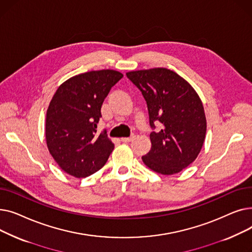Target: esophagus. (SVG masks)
Here are the masks:
<instances>
[{
	"label": "esophagus",
	"mask_w": 252,
	"mask_h": 252,
	"mask_svg": "<svg viewBox=\"0 0 252 252\" xmlns=\"http://www.w3.org/2000/svg\"><path fill=\"white\" fill-rule=\"evenodd\" d=\"M134 139H135V136H130V137H128V138H122L121 140H122V142L127 143V142H131Z\"/></svg>",
	"instance_id": "34e87169"
}]
</instances>
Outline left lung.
I'll return each instance as SVG.
<instances>
[{"label":"left lung","mask_w":252,"mask_h":252,"mask_svg":"<svg viewBox=\"0 0 252 252\" xmlns=\"http://www.w3.org/2000/svg\"><path fill=\"white\" fill-rule=\"evenodd\" d=\"M146 100L149 124L159 122L161 129L150 134L151 150L143 162L161 175H174L191 164L199 154L206 134L202 102L178 73L158 67L126 72Z\"/></svg>","instance_id":"1"}]
</instances>
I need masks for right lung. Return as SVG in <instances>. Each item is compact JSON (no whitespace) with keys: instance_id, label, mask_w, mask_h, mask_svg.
<instances>
[{"instance_id":"obj_1","label":"right lung","mask_w":252,"mask_h":252,"mask_svg":"<svg viewBox=\"0 0 252 252\" xmlns=\"http://www.w3.org/2000/svg\"><path fill=\"white\" fill-rule=\"evenodd\" d=\"M123 76L112 69L81 73L64 82L53 96L46 116V141L65 173L86 178L107 161L114 144L106 131L97 133V124L104 99Z\"/></svg>"}]
</instances>
